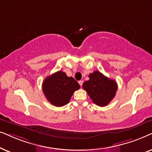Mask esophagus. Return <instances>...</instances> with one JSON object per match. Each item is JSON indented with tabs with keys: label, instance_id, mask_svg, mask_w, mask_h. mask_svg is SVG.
Returning <instances> with one entry per match:
<instances>
[{
	"label": "esophagus",
	"instance_id": "34e87169",
	"mask_svg": "<svg viewBox=\"0 0 152 152\" xmlns=\"http://www.w3.org/2000/svg\"><path fill=\"white\" fill-rule=\"evenodd\" d=\"M78 83H79V85L80 86H82V85H83V81L82 80H79V81H78Z\"/></svg>",
	"mask_w": 152,
	"mask_h": 152
}]
</instances>
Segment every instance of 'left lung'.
Segmentation results:
<instances>
[{
	"instance_id": "obj_1",
	"label": "left lung",
	"mask_w": 152,
	"mask_h": 152,
	"mask_svg": "<svg viewBox=\"0 0 152 152\" xmlns=\"http://www.w3.org/2000/svg\"><path fill=\"white\" fill-rule=\"evenodd\" d=\"M90 79L83 85L93 103L99 106H106L114 98L117 90V84L104 74L95 71L89 75Z\"/></svg>"
}]
</instances>
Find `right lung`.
<instances>
[{
	"instance_id": "1",
	"label": "right lung",
	"mask_w": 152,
	"mask_h": 152,
	"mask_svg": "<svg viewBox=\"0 0 152 152\" xmlns=\"http://www.w3.org/2000/svg\"><path fill=\"white\" fill-rule=\"evenodd\" d=\"M79 84L72 77H68L62 71L54 73L44 79L42 90L46 98L50 104L60 107L67 104Z\"/></svg>"
}]
</instances>
